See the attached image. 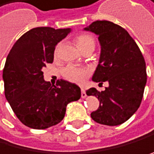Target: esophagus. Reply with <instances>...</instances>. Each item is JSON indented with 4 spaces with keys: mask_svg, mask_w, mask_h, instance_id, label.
Wrapping results in <instances>:
<instances>
[{
    "mask_svg": "<svg viewBox=\"0 0 154 154\" xmlns=\"http://www.w3.org/2000/svg\"><path fill=\"white\" fill-rule=\"evenodd\" d=\"M81 97L82 98H86L87 97V93H86V90H85V89L81 90Z\"/></svg>",
    "mask_w": 154,
    "mask_h": 154,
    "instance_id": "1",
    "label": "esophagus"
}]
</instances>
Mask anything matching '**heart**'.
<instances>
[{
	"instance_id": "heart-1",
	"label": "heart",
	"mask_w": 154,
	"mask_h": 154,
	"mask_svg": "<svg viewBox=\"0 0 154 154\" xmlns=\"http://www.w3.org/2000/svg\"><path fill=\"white\" fill-rule=\"evenodd\" d=\"M77 48L80 49L82 52L87 50L88 48H95V40L94 38L89 34H81L75 39ZM58 48L55 50V55L57 54ZM88 71L84 69L81 67H77L74 66H67L64 70H63V76H64L66 80L72 83L81 84L83 83L84 79L88 76Z\"/></svg>"
}]
</instances>
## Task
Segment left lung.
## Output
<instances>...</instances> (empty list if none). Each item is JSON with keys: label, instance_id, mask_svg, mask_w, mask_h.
<instances>
[{"label": "left lung", "instance_id": "obj_1", "mask_svg": "<svg viewBox=\"0 0 154 154\" xmlns=\"http://www.w3.org/2000/svg\"><path fill=\"white\" fill-rule=\"evenodd\" d=\"M84 29L97 35L101 45L92 81L99 85L109 83L104 91L95 88L87 90V95L95 96L100 102L90 116L102 125H121L135 113L141 104L147 83L145 59L131 35L118 24L96 21Z\"/></svg>", "mask_w": 154, "mask_h": 154}]
</instances>
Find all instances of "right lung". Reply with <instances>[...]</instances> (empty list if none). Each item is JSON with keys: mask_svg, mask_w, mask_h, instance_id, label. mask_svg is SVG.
<instances>
[{"mask_svg": "<svg viewBox=\"0 0 154 154\" xmlns=\"http://www.w3.org/2000/svg\"><path fill=\"white\" fill-rule=\"evenodd\" d=\"M70 28L35 27L26 32L7 55L2 79L5 98L23 125L45 130L64 119L68 103L81 97L77 85L45 81L43 68L54 59L55 46Z\"/></svg>", "mask_w": 154, "mask_h": 154, "instance_id": "right-lung-1", "label": "right lung"}]
</instances>
